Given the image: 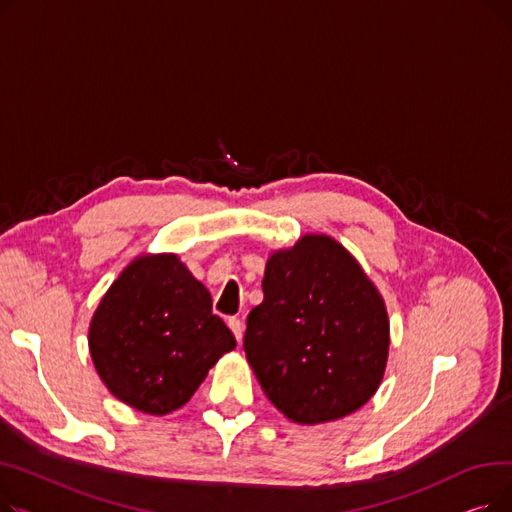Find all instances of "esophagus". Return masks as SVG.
<instances>
[{"label": "esophagus", "instance_id": "34e87169", "mask_svg": "<svg viewBox=\"0 0 512 512\" xmlns=\"http://www.w3.org/2000/svg\"><path fill=\"white\" fill-rule=\"evenodd\" d=\"M228 328L232 330L234 338L240 342V340H242V334H245V324H242V321H240L238 317H230V319H228Z\"/></svg>", "mask_w": 512, "mask_h": 512}]
</instances>
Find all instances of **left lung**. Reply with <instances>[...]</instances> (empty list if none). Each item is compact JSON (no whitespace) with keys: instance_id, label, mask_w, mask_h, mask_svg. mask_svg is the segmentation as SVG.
Instances as JSON below:
<instances>
[{"instance_id":"8db88e82","label":"left lung","mask_w":512,"mask_h":512,"mask_svg":"<svg viewBox=\"0 0 512 512\" xmlns=\"http://www.w3.org/2000/svg\"><path fill=\"white\" fill-rule=\"evenodd\" d=\"M261 286L245 353L272 405L301 425L359 411L390 353L386 303L359 261L336 238L305 234L270 253Z\"/></svg>"}]
</instances>
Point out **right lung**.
Here are the masks:
<instances>
[{
	"label": "right lung",
	"instance_id": "add662e5",
	"mask_svg": "<svg viewBox=\"0 0 512 512\" xmlns=\"http://www.w3.org/2000/svg\"><path fill=\"white\" fill-rule=\"evenodd\" d=\"M236 340L209 290L176 253H141L112 282L89 326L101 382L147 415L184 407Z\"/></svg>",
	"mask_w": 512,
	"mask_h": 512
}]
</instances>
